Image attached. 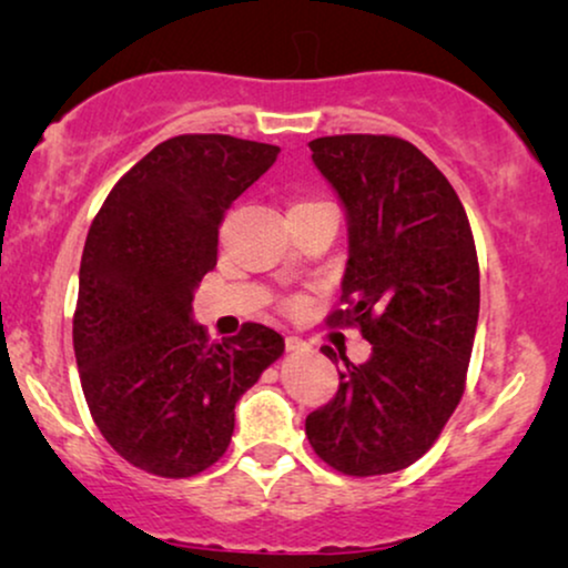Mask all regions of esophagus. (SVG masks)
Wrapping results in <instances>:
<instances>
[{"label":"esophagus","instance_id":"34e87169","mask_svg":"<svg viewBox=\"0 0 568 568\" xmlns=\"http://www.w3.org/2000/svg\"><path fill=\"white\" fill-rule=\"evenodd\" d=\"M284 346H286V352H290V354H300V352H305V348H307V344L300 336H286Z\"/></svg>","mask_w":568,"mask_h":568}]
</instances>
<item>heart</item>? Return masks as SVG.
<instances>
[{
	"instance_id": "1",
	"label": "heart",
	"mask_w": 568,
	"mask_h": 568,
	"mask_svg": "<svg viewBox=\"0 0 568 568\" xmlns=\"http://www.w3.org/2000/svg\"><path fill=\"white\" fill-rule=\"evenodd\" d=\"M313 204H323V201H297V204H294L292 209H300V206H313ZM292 209H290V212H292ZM284 307H286V310H297V307H300V300H297V297L286 300V302H284Z\"/></svg>"
}]
</instances>
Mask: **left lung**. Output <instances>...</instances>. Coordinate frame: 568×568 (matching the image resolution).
Wrapping results in <instances>:
<instances>
[{"label": "left lung", "mask_w": 568, "mask_h": 568, "mask_svg": "<svg viewBox=\"0 0 568 568\" xmlns=\"http://www.w3.org/2000/svg\"><path fill=\"white\" fill-rule=\"evenodd\" d=\"M348 220L341 310L372 344L344 362L333 400L305 432L315 455L344 476L408 468L445 429L465 390L478 325L480 278L468 214L437 165L398 136L341 134L310 142Z\"/></svg>", "instance_id": "left-lung-1"}]
</instances>
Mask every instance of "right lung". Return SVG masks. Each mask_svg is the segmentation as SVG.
Segmentation results:
<instances>
[{
  "instance_id": "1",
  "label": "right lung",
  "mask_w": 568,
  "mask_h": 568,
  "mask_svg": "<svg viewBox=\"0 0 568 568\" xmlns=\"http://www.w3.org/2000/svg\"><path fill=\"white\" fill-rule=\"evenodd\" d=\"M276 154L227 134L173 136L113 185L90 224L72 325L82 393L108 445L152 476L191 478L220 460L240 395L284 352L261 323L212 344L191 321L224 212Z\"/></svg>"
}]
</instances>
